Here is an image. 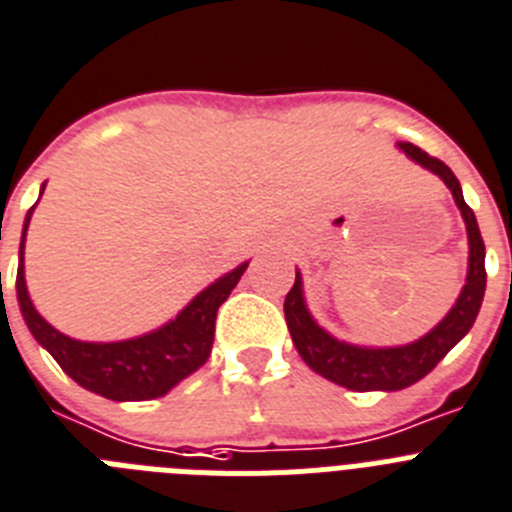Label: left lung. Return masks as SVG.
I'll use <instances>...</instances> for the list:
<instances>
[{
	"label": "left lung",
	"mask_w": 512,
	"mask_h": 512,
	"mask_svg": "<svg viewBox=\"0 0 512 512\" xmlns=\"http://www.w3.org/2000/svg\"><path fill=\"white\" fill-rule=\"evenodd\" d=\"M399 150H404L414 163L443 178L445 186L451 189L466 222V233H469V274H466V285L458 295L456 305L430 334L412 344H404V347L373 349L339 342L329 331H323L305 308L303 279H300V272H295V285L285 298V318L292 344L298 347L300 357L310 370H316L318 375L329 378L336 386L349 388V391H401V388L422 381L469 334L479 316L484 287H487L482 233H479L474 212L464 202V191H461L458 178L453 176V170L438 157L419 150L412 142H399Z\"/></svg>",
	"instance_id": "left-lung-1"
}]
</instances>
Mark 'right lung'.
Returning <instances> with one entry per match:
<instances>
[{"mask_svg":"<svg viewBox=\"0 0 512 512\" xmlns=\"http://www.w3.org/2000/svg\"><path fill=\"white\" fill-rule=\"evenodd\" d=\"M43 194V191H41ZM30 207L20 240V266H17V303L23 310L30 334L36 342L51 352L61 370L80 383L87 391L100 393L111 401H147L165 396L173 386L199 370L207 362L214 342V318L217 308L238 285V279L248 269L240 264L217 282L202 290L173 321L157 331L126 339V342H80L72 336L56 331L46 318L30 303L25 287V233L30 225Z\"/></svg>","mask_w":512,"mask_h":512,"instance_id":"add662e5","label":"right lung"}]
</instances>
